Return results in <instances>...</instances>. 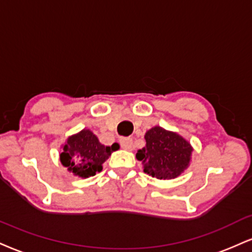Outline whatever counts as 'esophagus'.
I'll return each instance as SVG.
<instances>
[{"mask_svg": "<svg viewBox=\"0 0 252 252\" xmlns=\"http://www.w3.org/2000/svg\"><path fill=\"white\" fill-rule=\"evenodd\" d=\"M120 144L124 150H132V139L129 137L120 138Z\"/></svg>", "mask_w": 252, "mask_h": 252, "instance_id": "1", "label": "esophagus"}]
</instances>
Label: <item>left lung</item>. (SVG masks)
Listing matches in <instances>:
<instances>
[{
    "instance_id": "left-lung-1",
    "label": "left lung",
    "mask_w": 252,
    "mask_h": 252,
    "mask_svg": "<svg viewBox=\"0 0 252 252\" xmlns=\"http://www.w3.org/2000/svg\"><path fill=\"white\" fill-rule=\"evenodd\" d=\"M144 148L136 154L145 174L158 180L178 177L189 166L192 147L177 132L154 126L144 135Z\"/></svg>"
}]
</instances>
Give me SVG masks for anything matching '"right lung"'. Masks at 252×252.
<instances>
[{"mask_svg": "<svg viewBox=\"0 0 252 252\" xmlns=\"http://www.w3.org/2000/svg\"><path fill=\"white\" fill-rule=\"evenodd\" d=\"M114 151L113 147L99 143L96 135L89 129L68 137L62 147L61 163L75 176L88 178L102 171V164Z\"/></svg>", "mask_w": 252, "mask_h": 252, "instance_id": "right-lung-1", "label": "right lung"}]
</instances>
